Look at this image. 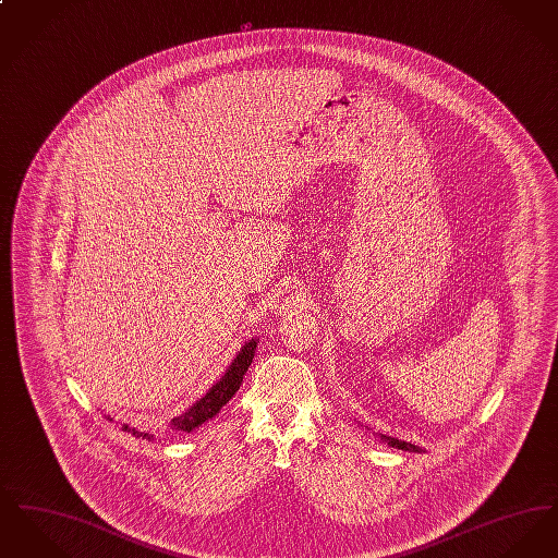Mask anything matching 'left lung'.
Here are the masks:
<instances>
[{"instance_id":"obj_1","label":"left lung","mask_w":558,"mask_h":558,"mask_svg":"<svg viewBox=\"0 0 558 558\" xmlns=\"http://www.w3.org/2000/svg\"><path fill=\"white\" fill-rule=\"evenodd\" d=\"M383 439L391 446V448H398V450L405 451H418L421 448H416L414 444H408V441H401V439H396V437H387V435H383Z\"/></svg>"}]
</instances>
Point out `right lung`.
<instances>
[{
    "label": "right lung",
    "instance_id": "right-lung-1",
    "mask_svg": "<svg viewBox=\"0 0 558 558\" xmlns=\"http://www.w3.org/2000/svg\"><path fill=\"white\" fill-rule=\"evenodd\" d=\"M255 347H257V341H248L246 345L242 347L239 355L234 357L232 366L213 385L211 389H209V393H207L205 398L198 399L194 405L187 408L184 414L175 416V418L169 423L171 430H175V433H190L192 428L207 423V421L213 418L230 399L234 398L236 391L240 389V385H242L244 372L248 371V366H251V362H253ZM121 428L128 430V433H132L133 437L153 439L150 433H142V430H137L135 426L123 425Z\"/></svg>",
    "mask_w": 558,
    "mask_h": 558
}]
</instances>
